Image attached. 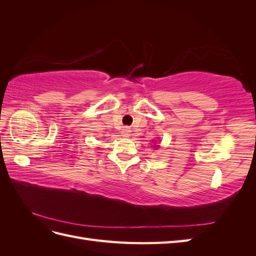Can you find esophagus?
Returning <instances> with one entry per match:
<instances>
[{
  "label": "esophagus",
  "instance_id": "obj_1",
  "mask_svg": "<svg viewBox=\"0 0 256 256\" xmlns=\"http://www.w3.org/2000/svg\"><path fill=\"white\" fill-rule=\"evenodd\" d=\"M122 134L124 136H128L129 134H130V132H131V130H130V128L129 127H124L122 129Z\"/></svg>",
  "mask_w": 256,
  "mask_h": 256
}]
</instances>
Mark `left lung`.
<instances>
[{
    "instance_id": "obj_1",
    "label": "left lung",
    "mask_w": 256,
    "mask_h": 256,
    "mask_svg": "<svg viewBox=\"0 0 256 256\" xmlns=\"http://www.w3.org/2000/svg\"><path fill=\"white\" fill-rule=\"evenodd\" d=\"M157 147H158V146H157Z\"/></svg>"
}]
</instances>
